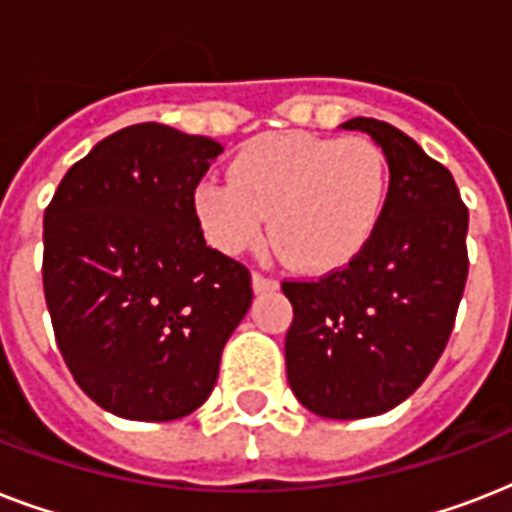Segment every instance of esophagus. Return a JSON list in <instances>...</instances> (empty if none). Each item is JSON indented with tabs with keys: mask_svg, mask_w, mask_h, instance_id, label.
I'll use <instances>...</instances> for the list:
<instances>
[{
	"mask_svg": "<svg viewBox=\"0 0 512 512\" xmlns=\"http://www.w3.org/2000/svg\"><path fill=\"white\" fill-rule=\"evenodd\" d=\"M252 287H255V292H273V289L279 287V281L255 271V273H252Z\"/></svg>",
	"mask_w": 512,
	"mask_h": 512,
	"instance_id": "1",
	"label": "esophagus"
}]
</instances>
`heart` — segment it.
Here are the masks:
<instances>
[{"mask_svg":"<svg viewBox=\"0 0 512 512\" xmlns=\"http://www.w3.org/2000/svg\"><path fill=\"white\" fill-rule=\"evenodd\" d=\"M388 199V159L369 138L311 132L265 135L241 148L231 180L196 185L201 231L225 255L249 249L265 228L276 249L311 273L337 271L364 252Z\"/></svg>","mask_w":512,"mask_h":512,"instance_id":"b5f03b06","label":"heart"}]
</instances>
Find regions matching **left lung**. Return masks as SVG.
Instances as JSON below:
<instances>
[{"label":"left lung","mask_w":512,"mask_h":512,"mask_svg":"<svg viewBox=\"0 0 512 512\" xmlns=\"http://www.w3.org/2000/svg\"><path fill=\"white\" fill-rule=\"evenodd\" d=\"M388 159L380 225L364 252L316 281H284L295 319L287 380L329 420L398 406L444 353L468 281V207L452 172L393 124L356 116Z\"/></svg>","instance_id":"1"}]
</instances>
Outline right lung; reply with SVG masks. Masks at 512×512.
Wrapping results in <instances>:
<instances>
[{
  "label": "right lung",
  "instance_id": "1",
  "mask_svg": "<svg viewBox=\"0 0 512 512\" xmlns=\"http://www.w3.org/2000/svg\"><path fill=\"white\" fill-rule=\"evenodd\" d=\"M223 146L164 124L108 135L44 209V300L76 385L124 420L199 409L252 303L247 265L207 247L193 193Z\"/></svg>",
  "mask_w": 512,
  "mask_h": 512
}]
</instances>
